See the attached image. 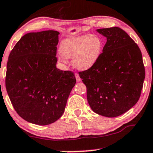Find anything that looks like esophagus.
Segmentation results:
<instances>
[{"instance_id":"1","label":"esophagus","mask_w":153,"mask_h":153,"mask_svg":"<svg viewBox=\"0 0 153 153\" xmlns=\"http://www.w3.org/2000/svg\"><path fill=\"white\" fill-rule=\"evenodd\" d=\"M75 78H76V80L77 82H80L81 80V78H80V76H79V75L78 73H75Z\"/></svg>"}]
</instances>
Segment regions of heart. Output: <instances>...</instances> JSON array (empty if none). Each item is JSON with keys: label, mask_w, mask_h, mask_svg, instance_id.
Segmentation results:
<instances>
[{"label": "heart", "mask_w": 153, "mask_h": 153, "mask_svg": "<svg viewBox=\"0 0 153 153\" xmlns=\"http://www.w3.org/2000/svg\"><path fill=\"white\" fill-rule=\"evenodd\" d=\"M103 42L94 34L82 35L68 38L60 45V52L63 56L60 61L72 58L73 65L80 71L90 69L99 60L102 52Z\"/></svg>", "instance_id": "heart-1"}]
</instances>
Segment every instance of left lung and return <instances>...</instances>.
I'll return each mask as SVG.
<instances>
[{
	"label": "left lung",
	"instance_id": "left-lung-1",
	"mask_svg": "<svg viewBox=\"0 0 153 153\" xmlns=\"http://www.w3.org/2000/svg\"><path fill=\"white\" fill-rule=\"evenodd\" d=\"M107 38L95 65L79 72L92 111L117 117L128 111L140 97L145 67L138 46L124 30L114 27L97 30Z\"/></svg>",
	"mask_w": 153,
	"mask_h": 153
}]
</instances>
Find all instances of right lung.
Instances as JSON below:
<instances>
[{
	"label": "right lung",
	"mask_w": 153,
	"mask_h": 153,
	"mask_svg": "<svg viewBox=\"0 0 153 153\" xmlns=\"http://www.w3.org/2000/svg\"><path fill=\"white\" fill-rule=\"evenodd\" d=\"M59 34L54 30L25 34L8 57L7 94L19 116L34 124L57 121L76 82L73 72L56 66Z\"/></svg>",
	"instance_id": "add662e5"
}]
</instances>
